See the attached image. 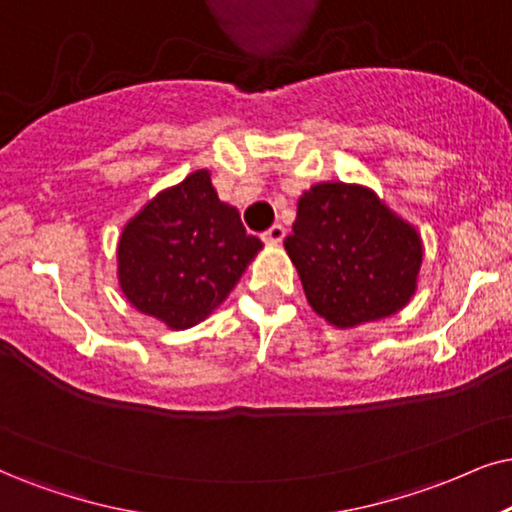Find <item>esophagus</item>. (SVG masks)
<instances>
[{
    "label": "esophagus",
    "mask_w": 512,
    "mask_h": 512,
    "mask_svg": "<svg viewBox=\"0 0 512 512\" xmlns=\"http://www.w3.org/2000/svg\"><path fill=\"white\" fill-rule=\"evenodd\" d=\"M283 238H286V229H283L281 224L269 226V229L262 234V241L269 243V245H278V243L283 241Z\"/></svg>",
    "instance_id": "obj_1"
}]
</instances>
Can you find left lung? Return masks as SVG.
Instances as JSON below:
<instances>
[{
    "mask_svg": "<svg viewBox=\"0 0 512 512\" xmlns=\"http://www.w3.org/2000/svg\"><path fill=\"white\" fill-rule=\"evenodd\" d=\"M283 245L307 302L338 328L397 314L416 293L418 231L366 186L323 181L304 191Z\"/></svg>",
    "mask_w": 512,
    "mask_h": 512,
    "instance_id": "left-lung-1",
    "label": "left lung"
}]
</instances>
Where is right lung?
<instances>
[{
    "instance_id": "obj_1",
    "label": "right lung",
    "mask_w": 512,
    "mask_h": 512,
    "mask_svg": "<svg viewBox=\"0 0 512 512\" xmlns=\"http://www.w3.org/2000/svg\"><path fill=\"white\" fill-rule=\"evenodd\" d=\"M262 250L208 170L160 191L122 229L118 281L132 307L184 331L208 319Z\"/></svg>"
}]
</instances>
